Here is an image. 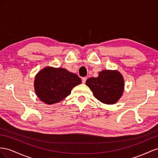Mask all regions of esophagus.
I'll use <instances>...</instances> for the list:
<instances>
[{
	"label": "esophagus",
	"instance_id": "obj_1",
	"mask_svg": "<svg viewBox=\"0 0 158 158\" xmlns=\"http://www.w3.org/2000/svg\"><path fill=\"white\" fill-rule=\"evenodd\" d=\"M86 80H87L86 77H82V83H85V82H86Z\"/></svg>",
	"mask_w": 158,
	"mask_h": 158
}]
</instances>
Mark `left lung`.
Returning a JSON list of instances; mask_svg holds the SVG:
<instances>
[{"instance_id":"obj_1","label":"left lung","mask_w":158,"mask_h":158,"mask_svg":"<svg viewBox=\"0 0 158 158\" xmlns=\"http://www.w3.org/2000/svg\"><path fill=\"white\" fill-rule=\"evenodd\" d=\"M86 85L91 90L94 97L106 105H113L123 96L124 80L117 70H102L97 77H91Z\"/></svg>"}]
</instances>
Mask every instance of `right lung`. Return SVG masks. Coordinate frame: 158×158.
Returning <instances> with one entry per match:
<instances>
[{
  "mask_svg": "<svg viewBox=\"0 0 158 158\" xmlns=\"http://www.w3.org/2000/svg\"><path fill=\"white\" fill-rule=\"evenodd\" d=\"M81 83L78 75L64 68L46 67L35 77L34 90L44 103L53 105L60 102L71 94V90Z\"/></svg>",
  "mask_w": 158,
  "mask_h": 158,
  "instance_id": "right-lung-1",
  "label": "right lung"
}]
</instances>
